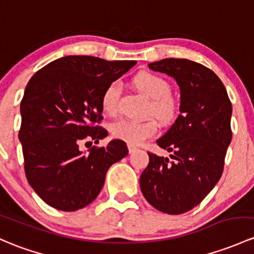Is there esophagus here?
<instances>
[{"label":"esophagus","instance_id":"1","mask_svg":"<svg viewBox=\"0 0 254 254\" xmlns=\"http://www.w3.org/2000/svg\"><path fill=\"white\" fill-rule=\"evenodd\" d=\"M127 149H129V153L132 154L137 151V147H135V146H132V145H127Z\"/></svg>","mask_w":254,"mask_h":254}]
</instances>
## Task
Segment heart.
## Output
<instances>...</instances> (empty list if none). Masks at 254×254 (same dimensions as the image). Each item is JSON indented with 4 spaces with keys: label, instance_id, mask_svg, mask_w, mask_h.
<instances>
[{
    "label": "heart",
    "instance_id": "obj_1",
    "mask_svg": "<svg viewBox=\"0 0 254 254\" xmlns=\"http://www.w3.org/2000/svg\"><path fill=\"white\" fill-rule=\"evenodd\" d=\"M132 84L138 91L151 98V113H153L161 122L169 123L175 118L176 103L173 100L172 86L161 75L152 71H140L132 78ZM120 87L117 82H111L106 87L101 97L102 109L109 116L118 113ZM112 135L118 140L129 145H138L146 138L157 132V124L154 120L122 119L114 123L111 127Z\"/></svg>",
    "mask_w": 254,
    "mask_h": 254
}]
</instances>
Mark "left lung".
<instances>
[{"instance_id":"obj_1","label":"left lung","mask_w":254,"mask_h":254,"mask_svg":"<svg viewBox=\"0 0 254 254\" xmlns=\"http://www.w3.org/2000/svg\"><path fill=\"white\" fill-rule=\"evenodd\" d=\"M148 66L178 82L180 114L157 140L159 147L172 152V161L148 153L141 191L156 209L183 214L201 203L220 179L233 136V107L221 80L202 64L165 58Z\"/></svg>"}]
</instances>
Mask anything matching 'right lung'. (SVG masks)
Wrapping results in <instances>:
<instances>
[{
    "label": "right lung",
    "mask_w": 254,
    "mask_h": 254,
    "mask_svg": "<svg viewBox=\"0 0 254 254\" xmlns=\"http://www.w3.org/2000/svg\"><path fill=\"white\" fill-rule=\"evenodd\" d=\"M135 64L65 56L29 80L20 102L24 168L31 188L51 207L74 212L91 203L109 167L129 152L122 140H112L106 147L93 146L89 153L80 145L97 143L108 135L96 125L102 120V93Z\"/></svg>",
    "instance_id": "right-lung-1"
}]
</instances>
